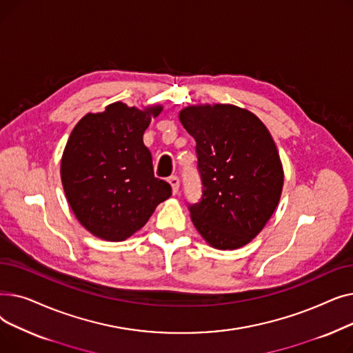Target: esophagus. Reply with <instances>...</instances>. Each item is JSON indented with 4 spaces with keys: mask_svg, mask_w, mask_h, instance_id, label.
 Instances as JSON below:
<instances>
[{
    "mask_svg": "<svg viewBox=\"0 0 353 353\" xmlns=\"http://www.w3.org/2000/svg\"><path fill=\"white\" fill-rule=\"evenodd\" d=\"M169 184L172 186V192H173V194H176V193H177V190H179V186H180V180H179V177H176V176L169 177Z\"/></svg>",
    "mask_w": 353,
    "mask_h": 353,
    "instance_id": "34e87169",
    "label": "esophagus"
}]
</instances>
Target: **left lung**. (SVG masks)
<instances>
[{
	"label": "left lung",
	"instance_id": "8db88e82",
	"mask_svg": "<svg viewBox=\"0 0 353 353\" xmlns=\"http://www.w3.org/2000/svg\"><path fill=\"white\" fill-rule=\"evenodd\" d=\"M179 120L196 140L201 200L190 206L194 228L219 250L243 248L262 232L283 189V165L268 127L233 104H196Z\"/></svg>",
	"mask_w": 353,
	"mask_h": 353
}]
</instances>
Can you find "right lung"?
Wrapping results in <instances>:
<instances>
[{"instance_id": "right-lung-1", "label": "right lung", "mask_w": 353, "mask_h": 353, "mask_svg": "<svg viewBox=\"0 0 353 353\" xmlns=\"http://www.w3.org/2000/svg\"><path fill=\"white\" fill-rule=\"evenodd\" d=\"M161 111V104L137 108L116 101L87 113L72 128L61 183L74 216L92 236L123 242L172 196L170 184L154 177L152 153L143 143Z\"/></svg>"}]
</instances>
